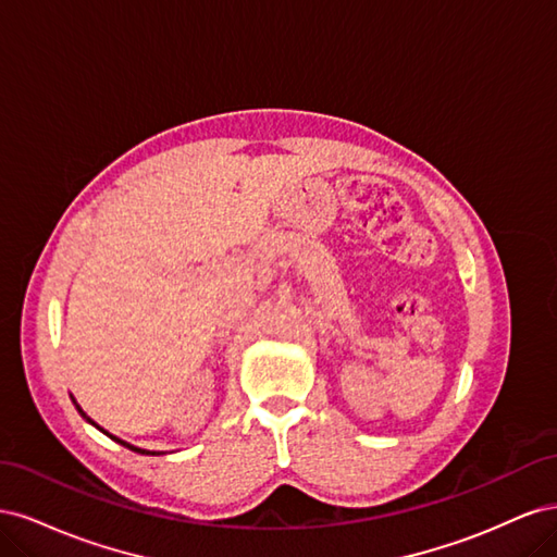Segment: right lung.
Returning a JSON list of instances; mask_svg holds the SVG:
<instances>
[{"label":"right lung","instance_id":"1","mask_svg":"<svg viewBox=\"0 0 557 557\" xmlns=\"http://www.w3.org/2000/svg\"><path fill=\"white\" fill-rule=\"evenodd\" d=\"M74 404H76V401H74ZM76 409L81 411V407H78V404H76ZM81 416H83V418H86V420H88V423H92V420H90V418H88L86 413H83V411H81ZM92 425H95V428H99L97 423H92ZM99 430H102V428H99ZM102 432H104V430H102ZM104 434H109V432H104ZM109 436H111V434H109ZM111 440H115V436H111ZM115 442H117V444H123V446H127L129 450H137V453H148V450H144V448H137V446H132V444H127V442H121V440H115ZM150 455H156V453H150Z\"/></svg>","mask_w":557,"mask_h":557}]
</instances>
